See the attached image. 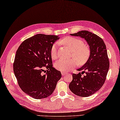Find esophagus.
<instances>
[{
    "label": "esophagus",
    "mask_w": 120,
    "mask_h": 120,
    "mask_svg": "<svg viewBox=\"0 0 120 120\" xmlns=\"http://www.w3.org/2000/svg\"><path fill=\"white\" fill-rule=\"evenodd\" d=\"M66 74H67V73H64V72H62V75H63V76H64V75H66Z\"/></svg>",
    "instance_id": "obj_1"
}]
</instances>
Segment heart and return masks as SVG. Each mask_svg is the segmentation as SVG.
<instances>
[{
  "label": "heart",
  "mask_w": 120,
  "mask_h": 120,
  "mask_svg": "<svg viewBox=\"0 0 120 120\" xmlns=\"http://www.w3.org/2000/svg\"><path fill=\"white\" fill-rule=\"evenodd\" d=\"M60 44L64 45L72 50L71 56L75 58L79 64H83L87 61L90 55L89 47L84 44L81 39L72 37H66L59 41ZM58 43H55L50 49V55L52 60L58 58ZM77 65L74 59L68 60H60L55 64V67L57 70L65 72L74 68Z\"/></svg>",
  "instance_id": "obj_1"
}]
</instances>
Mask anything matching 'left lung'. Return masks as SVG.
<instances>
[{"label":"left lung","instance_id":"1","mask_svg":"<svg viewBox=\"0 0 120 120\" xmlns=\"http://www.w3.org/2000/svg\"><path fill=\"white\" fill-rule=\"evenodd\" d=\"M71 35L85 39L89 46L90 54L87 62L77 70L82 73L72 74L73 80L69 88L76 95L88 97L98 91L106 79L109 66L106 47L101 37L89 31H81ZM83 73L86 75L83 76Z\"/></svg>","mask_w":120,"mask_h":120}]
</instances>
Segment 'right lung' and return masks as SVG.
Listing matches in <instances>:
<instances>
[{"label":"right lung","mask_w":120,"mask_h":120,"mask_svg":"<svg viewBox=\"0 0 120 120\" xmlns=\"http://www.w3.org/2000/svg\"><path fill=\"white\" fill-rule=\"evenodd\" d=\"M57 36L38 34L25 40L16 52L13 70L21 89L34 99L52 95L61 72L52 67L50 49ZM46 68L45 75L42 72Z\"/></svg>","instance_id":"right-lung-1"}]
</instances>
